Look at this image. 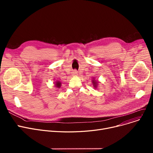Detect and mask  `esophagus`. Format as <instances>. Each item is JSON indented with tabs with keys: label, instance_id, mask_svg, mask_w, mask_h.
<instances>
[{
	"label": "esophagus",
	"instance_id": "esophagus-1",
	"mask_svg": "<svg viewBox=\"0 0 153 153\" xmlns=\"http://www.w3.org/2000/svg\"><path fill=\"white\" fill-rule=\"evenodd\" d=\"M72 76H77L78 75V73H77V71H72Z\"/></svg>",
	"mask_w": 153,
	"mask_h": 153
}]
</instances>
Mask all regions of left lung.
Listing matches in <instances>:
<instances>
[{
  "mask_svg": "<svg viewBox=\"0 0 153 153\" xmlns=\"http://www.w3.org/2000/svg\"><path fill=\"white\" fill-rule=\"evenodd\" d=\"M92 82L93 84V86H94V87L95 88V89H97V86H98V84L99 83V81H97V80H95V78L93 77L92 80Z\"/></svg>",
  "mask_w": 153,
  "mask_h": 153,
  "instance_id": "8db88e82",
  "label": "left lung"
}]
</instances>
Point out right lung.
<instances>
[{
	"instance_id": "1",
	"label": "right lung",
	"mask_w": 153,
	"mask_h": 153,
	"mask_svg": "<svg viewBox=\"0 0 153 153\" xmlns=\"http://www.w3.org/2000/svg\"><path fill=\"white\" fill-rule=\"evenodd\" d=\"M54 84H54L55 87H57V88H58V89H59V88H60L61 86V82H59V81H56L55 83H54Z\"/></svg>"
}]
</instances>
